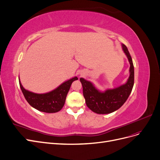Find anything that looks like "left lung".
I'll return each instance as SVG.
<instances>
[{
	"instance_id": "1",
	"label": "left lung",
	"mask_w": 160,
	"mask_h": 160,
	"mask_svg": "<svg viewBox=\"0 0 160 160\" xmlns=\"http://www.w3.org/2000/svg\"><path fill=\"white\" fill-rule=\"evenodd\" d=\"M122 49L130 64L129 76L126 83L113 89L99 91L95 85L83 78H80L83 86V93L88 107L98 114H108L119 109L126 101L134 84V67L132 57L127 47L122 44Z\"/></svg>"
}]
</instances>
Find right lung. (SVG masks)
Returning <instances> with one entry per match:
<instances>
[{
	"mask_svg": "<svg viewBox=\"0 0 160 160\" xmlns=\"http://www.w3.org/2000/svg\"><path fill=\"white\" fill-rule=\"evenodd\" d=\"M78 79L73 77L60 85L58 88L45 93H35L23 88L20 79L19 85L25 98L33 108L45 113H56L64 106L66 97L72 82Z\"/></svg>",
	"mask_w": 160,
	"mask_h": 160,
	"instance_id": "add662e5",
	"label": "right lung"
}]
</instances>
